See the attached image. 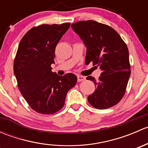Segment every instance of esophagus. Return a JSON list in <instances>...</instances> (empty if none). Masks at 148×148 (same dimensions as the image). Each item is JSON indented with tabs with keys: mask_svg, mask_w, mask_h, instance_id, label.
<instances>
[{
	"mask_svg": "<svg viewBox=\"0 0 148 148\" xmlns=\"http://www.w3.org/2000/svg\"><path fill=\"white\" fill-rule=\"evenodd\" d=\"M84 80H85L84 77H83V76H80V75L77 76V81L82 82V81H84Z\"/></svg>",
	"mask_w": 148,
	"mask_h": 148,
	"instance_id": "esophagus-1",
	"label": "esophagus"
}]
</instances>
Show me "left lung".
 I'll return each instance as SVG.
<instances>
[{
  "mask_svg": "<svg viewBox=\"0 0 148 148\" xmlns=\"http://www.w3.org/2000/svg\"><path fill=\"white\" fill-rule=\"evenodd\" d=\"M71 28L86 48L85 64L92 62L102 71L98 82L92 76L86 77L97 87L88 102L99 110L115 105L125 95L131 73L126 44L112 28L95 21H81Z\"/></svg>",
  "mask_w": 148,
  "mask_h": 148,
  "instance_id": "1",
  "label": "left lung"
}]
</instances>
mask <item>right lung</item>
Instances as JSON below:
<instances>
[{"label": "right lung", "instance_id": "1", "mask_svg": "<svg viewBox=\"0 0 148 148\" xmlns=\"http://www.w3.org/2000/svg\"><path fill=\"white\" fill-rule=\"evenodd\" d=\"M70 26L44 24L32 28L20 41L13 71L20 92L30 107L44 114L56 112L64 107L66 96L75 86L77 77L69 73L52 72L55 49Z\"/></svg>", "mask_w": 148, "mask_h": 148}]
</instances>
